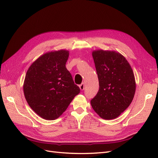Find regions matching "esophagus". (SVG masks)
Returning <instances> with one entry per match:
<instances>
[{
  "instance_id": "1",
  "label": "esophagus",
  "mask_w": 158,
  "mask_h": 158,
  "mask_svg": "<svg viewBox=\"0 0 158 158\" xmlns=\"http://www.w3.org/2000/svg\"><path fill=\"white\" fill-rule=\"evenodd\" d=\"M79 87H80L81 90H84V88H85V84L84 83H82L79 85Z\"/></svg>"
}]
</instances>
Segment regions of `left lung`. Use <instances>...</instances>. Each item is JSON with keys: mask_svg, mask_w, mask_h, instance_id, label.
Here are the masks:
<instances>
[{"mask_svg": "<svg viewBox=\"0 0 158 158\" xmlns=\"http://www.w3.org/2000/svg\"><path fill=\"white\" fill-rule=\"evenodd\" d=\"M92 56L99 89L91 100L98 115L106 120L118 117L130 106L136 91L135 78L126 58L115 51L95 50Z\"/></svg>", "mask_w": 158, "mask_h": 158, "instance_id": "left-lung-1", "label": "left lung"}]
</instances>
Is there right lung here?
I'll return each instance as SVG.
<instances>
[{"label":"right lung","instance_id":"1","mask_svg":"<svg viewBox=\"0 0 158 158\" xmlns=\"http://www.w3.org/2000/svg\"><path fill=\"white\" fill-rule=\"evenodd\" d=\"M69 51L47 52L28 69L23 94L32 110L45 120H55L67 109L80 88L66 68Z\"/></svg>","mask_w":158,"mask_h":158}]
</instances>
